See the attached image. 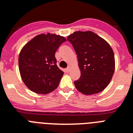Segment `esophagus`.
I'll return each instance as SVG.
<instances>
[{"label":"esophagus","mask_w":133,"mask_h":133,"mask_svg":"<svg viewBox=\"0 0 133 133\" xmlns=\"http://www.w3.org/2000/svg\"><path fill=\"white\" fill-rule=\"evenodd\" d=\"M70 70H71V67H70V66H68V67L65 69V71H66L67 73H69V71H70Z\"/></svg>","instance_id":"1"}]
</instances>
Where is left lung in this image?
Here are the masks:
<instances>
[{
	"label": "left lung",
	"mask_w": 133,
	"mask_h": 133,
	"mask_svg": "<svg viewBox=\"0 0 133 133\" xmlns=\"http://www.w3.org/2000/svg\"><path fill=\"white\" fill-rule=\"evenodd\" d=\"M67 40L77 55L80 78L74 82L82 94L90 95L107 87L115 70L112 48L106 41L91 31L75 32Z\"/></svg>",
	"instance_id": "obj_1"
}]
</instances>
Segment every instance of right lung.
Listing matches in <instances>:
<instances>
[{"label":"right lung","mask_w":133,"mask_h":133,"mask_svg":"<svg viewBox=\"0 0 133 133\" xmlns=\"http://www.w3.org/2000/svg\"><path fill=\"white\" fill-rule=\"evenodd\" d=\"M64 37L41 34L26 43L19 56V69L23 82L34 92L46 94L59 85L64 72L57 66L55 53Z\"/></svg>","instance_id":"add662e5"}]
</instances>
